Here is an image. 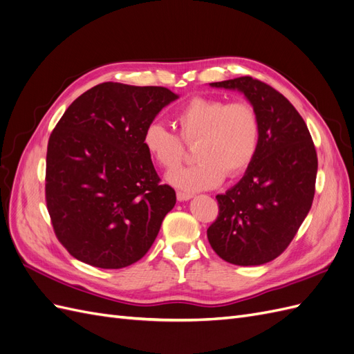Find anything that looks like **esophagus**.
<instances>
[{
    "label": "esophagus",
    "instance_id": "1",
    "mask_svg": "<svg viewBox=\"0 0 354 354\" xmlns=\"http://www.w3.org/2000/svg\"><path fill=\"white\" fill-rule=\"evenodd\" d=\"M192 198V194H187V192H177V199L181 201H189Z\"/></svg>",
    "mask_w": 354,
    "mask_h": 354
}]
</instances>
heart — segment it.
<instances>
[{"label":"heart","instance_id":"1","mask_svg":"<svg viewBox=\"0 0 354 354\" xmlns=\"http://www.w3.org/2000/svg\"><path fill=\"white\" fill-rule=\"evenodd\" d=\"M174 124L178 134L158 122L149 124L142 142L147 155L160 168L171 171L169 183L181 190H205L218 186L224 176L238 177L259 153L261 120L246 100L227 103L220 97L196 95L176 113ZM185 142L197 143L196 157L200 162L176 170L185 156Z\"/></svg>","mask_w":354,"mask_h":354}]
</instances>
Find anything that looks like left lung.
I'll list each match as a JSON object with an SVG mask.
<instances>
[{
	"instance_id": "obj_1",
	"label": "left lung",
	"mask_w": 354,
	"mask_h": 354,
	"mask_svg": "<svg viewBox=\"0 0 354 354\" xmlns=\"http://www.w3.org/2000/svg\"><path fill=\"white\" fill-rule=\"evenodd\" d=\"M212 87L242 91L261 120V143L236 186L217 195L218 216L207 230L224 261L260 266L279 257L312 208L317 153L304 120L283 94L252 77Z\"/></svg>"
}]
</instances>
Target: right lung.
Returning a JSON list of instances; mask_svg holds the SVG:
<instances>
[{"instance_id":"add662e5","label":"right lung","mask_w":354,"mask_h":354,"mask_svg":"<svg viewBox=\"0 0 354 354\" xmlns=\"http://www.w3.org/2000/svg\"><path fill=\"white\" fill-rule=\"evenodd\" d=\"M177 97L165 87L103 82L60 118L47 146L46 202L59 242L77 260L122 269L152 246L176 192L160 183L142 138Z\"/></svg>"}]
</instances>
